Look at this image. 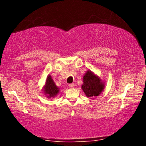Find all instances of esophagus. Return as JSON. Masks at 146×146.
Listing matches in <instances>:
<instances>
[{"mask_svg":"<svg viewBox=\"0 0 146 146\" xmlns=\"http://www.w3.org/2000/svg\"><path fill=\"white\" fill-rule=\"evenodd\" d=\"M74 86H75V84L73 83L68 84V87H69V88H74Z\"/></svg>","mask_w":146,"mask_h":146,"instance_id":"34e87169","label":"esophagus"}]
</instances>
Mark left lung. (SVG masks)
I'll use <instances>...</instances> for the list:
<instances>
[{"label": "left lung", "instance_id": "1", "mask_svg": "<svg viewBox=\"0 0 146 146\" xmlns=\"http://www.w3.org/2000/svg\"><path fill=\"white\" fill-rule=\"evenodd\" d=\"M105 88V82L98 75L88 70L83 76L82 89L88 98H95L103 92Z\"/></svg>", "mask_w": 146, "mask_h": 146}]
</instances>
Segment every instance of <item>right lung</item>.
I'll use <instances>...</instances> for the list:
<instances>
[{
    "mask_svg": "<svg viewBox=\"0 0 146 146\" xmlns=\"http://www.w3.org/2000/svg\"><path fill=\"white\" fill-rule=\"evenodd\" d=\"M43 93L47 98H54L60 93V88L55 84L50 75L46 77L45 84L42 88Z\"/></svg>",
    "mask_w": 146,
    "mask_h": 146,
    "instance_id": "right-lung-1",
    "label": "right lung"
}]
</instances>
